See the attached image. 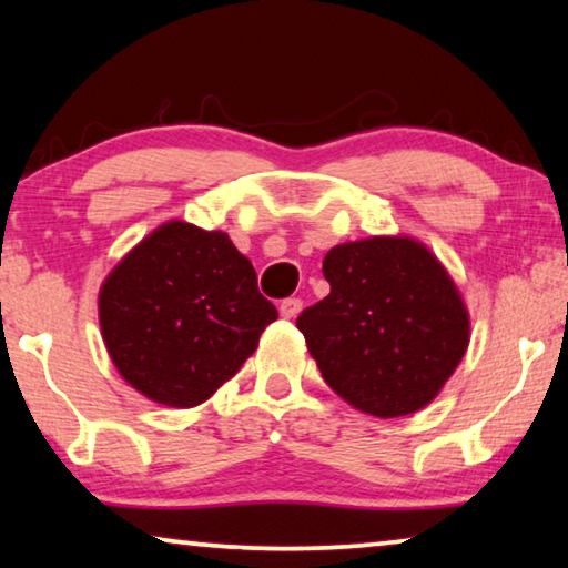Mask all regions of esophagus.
<instances>
[{
  "instance_id": "esophagus-1",
  "label": "esophagus",
  "mask_w": 568,
  "mask_h": 568,
  "mask_svg": "<svg viewBox=\"0 0 568 568\" xmlns=\"http://www.w3.org/2000/svg\"><path fill=\"white\" fill-rule=\"evenodd\" d=\"M278 312H282L284 320H294L296 314L302 312V300L300 296H290V300H284L282 304H278Z\"/></svg>"
}]
</instances>
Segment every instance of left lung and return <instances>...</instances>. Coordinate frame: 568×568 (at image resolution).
<instances>
[{
	"label": "left lung",
	"mask_w": 568,
	"mask_h": 568,
	"mask_svg": "<svg viewBox=\"0 0 568 568\" xmlns=\"http://www.w3.org/2000/svg\"><path fill=\"white\" fill-rule=\"evenodd\" d=\"M325 300L296 317L322 378L378 418L424 408L462 361L469 317L455 282L412 239L353 241L325 256Z\"/></svg>",
	"instance_id": "obj_1"
}]
</instances>
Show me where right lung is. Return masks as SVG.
I'll use <instances>...</instances> for the list:
<instances>
[{
  "label": "right lung",
  "mask_w": 568,
  "mask_h": 568,
  "mask_svg": "<svg viewBox=\"0 0 568 568\" xmlns=\"http://www.w3.org/2000/svg\"><path fill=\"white\" fill-rule=\"evenodd\" d=\"M276 317L229 235L182 221L146 235L99 294L113 365L139 394L174 408L231 381Z\"/></svg>",
  "instance_id": "obj_1"
}]
</instances>
